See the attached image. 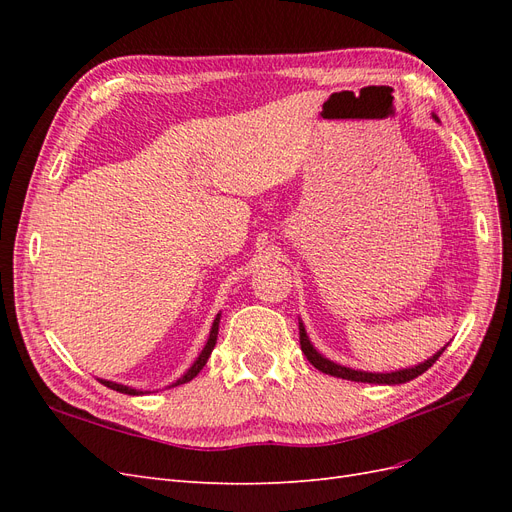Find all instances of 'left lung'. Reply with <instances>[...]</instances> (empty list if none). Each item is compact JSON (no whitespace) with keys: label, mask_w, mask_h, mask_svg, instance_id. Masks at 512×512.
Here are the masks:
<instances>
[{"label":"left lung","mask_w":512,"mask_h":512,"mask_svg":"<svg viewBox=\"0 0 512 512\" xmlns=\"http://www.w3.org/2000/svg\"><path fill=\"white\" fill-rule=\"evenodd\" d=\"M433 119L438 121L436 115H433ZM299 339H301V350L307 356V361L312 363L316 369H320L322 374H329V376H335V378H344V380H354V382H369V384H404V382H410V380L418 378L421 374H425V371L440 359V354L446 348L444 346L440 352L433 354L431 359H427L425 363H418L414 367L389 371V374H376V371H374V374H371V371L344 367V365H337V363H333L329 359H324V356L312 346V342H309V337L305 333V327H303L301 320H299Z\"/></svg>","instance_id":"left-lung-1"}]
</instances>
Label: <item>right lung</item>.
<instances>
[{"label":"right lung","mask_w":512,"mask_h":512,"mask_svg":"<svg viewBox=\"0 0 512 512\" xmlns=\"http://www.w3.org/2000/svg\"><path fill=\"white\" fill-rule=\"evenodd\" d=\"M220 316L222 314H218L215 316V320H213V324H211V331H209V339H207V344H205V348H203V352L198 354V359L192 363V367L185 371V374L177 380V382H173L170 386H179V384H185V382H190L192 378H196L198 376V371L203 369L205 365H207V361H209V356H211V352H213V348H215V342H218V329H220ZM102 384L104 386H108V389H113V391H119V393H126V395H141L143 391H136V389H132V386H126V384H117V382H111V380H102Z\"/></svg>","instance_id":"obj_1"}]
</instances>
